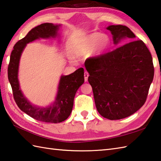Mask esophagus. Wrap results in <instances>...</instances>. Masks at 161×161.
Returning <instances> with one entry per match:
<instances>
[{
	"label": "esophagus",
	"instance_id": "1",
	"mask_svg": "<svg viewBox=\"0 0 161 161\" xmlns=\"http://www.w3.org/2000/svg\"><path fill=\"white\" fill-rule=\"evenodd\" d=\"M88 76H89V74H88L87 71H85L84 72V80H85V81H86L88 80Z\"/></svg>",
	"mask_w": 161,
	"mask_h": 161
}]
</instances>
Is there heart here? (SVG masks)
I'll list each match as a JSON object with an SVG mask.
<instances>
[{"mask_svg": "<svg viewBox=\"0 0 161 161\" xmlns=\"http://www.w3.org/2000/svg\"><path fill=\"white\" fill-rule=\"evenodd\" d=\"M109 39L107 35L101 33L94 32L80 40L77 46L76 54L78 56L87 55L92 51L96 55H100L107 48Z\"/></svg>", "mask_w": 161, "mask_h": 161, "instance_id": "1", "label": "heart"}]
</instances>
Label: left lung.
Masks as SVG:
<instances>
[{
	"label": "left lung",
	"instance_id": "8db88e82",
	"mask_svg": "<svg viewBox=\"0 0 161 161\" xmlns=\"http://www.w3.org/2000/svg\"><path fill=\"white\" fill-rule=\"evenodd\" d=\"M114 43L135 39L126 26L110 25ZM85 67L97 110L111 120L133 114L145 103L153 75L152 54L142 40H133L111 52L88 58Z\"/></svg>",
	"mask_w": 161,
	"mask_h": 161
}]
</instances>
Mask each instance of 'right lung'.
<instances>
[{
	"mask_svg": "<svg viewBox=\"0 0 161 161\" xmlns=\"http://www.w3.org/2000/svg\"><path fill=\"white\" fill-rule=\"evenodd\" d=\"M60 25L46 23L32 28L27 35L17 42L10 55L8 65V80L11 84L14 99L20 110L36 120L58 123L64 121L70 115L75 93L84 81V68H80L73 73L61 77L57 96L52 107L39 108L32 106L24 97L19 88L18 68L20 54L27 43L39 38H49L57 35Z\"/></svg>",
	"mask_w": 161,
	"mask_h": 161,
	"instance_id": "obj_1",
	"label": "right lung"
}]
</instances>
